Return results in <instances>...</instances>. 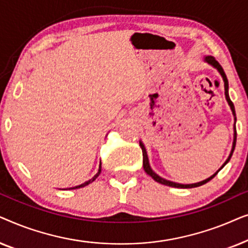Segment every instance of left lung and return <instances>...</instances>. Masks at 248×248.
Wrapping results in <instances>:
<instances>
[{
	"mask_svg": "<svg viewBox=\"0 0 248 248\" xmlns=\"http://www.w3.org/2000/svg\"><path fill=\"white\" fill-rule=\"evenodd\" d=\"M204 61H205L206 63H209L210 65H212L213 67H216V69L219 71V73L221 74V77H222V79H223V82H225V96H226V99H227V101H228L230 108H232V111L233 117H235V125H233V142H232V151H230L229 157H228V159H227V160L225 161V164H223V165L221 166V168H220L219 170L217 171V172H215V174H213V175L211 176V177L206 178V179H204V181H202V182L194 183V184H178V183L167 181V179L160 177V176L157 175L154 170H152L151 167H150V165H149V159H148L147 150H145L143 143H142V142L140 141V147H141V149H142V155H143V168H144V170H145V172H147V174H148L149 176H151V177L154 178L155 182L160 183V184H164V185H167V186H171V187H177V188H193V187H198V186H201V185H203V184H205V183H208L209 181H211V179H212L213 177H215V176H216L217 174H218V172H219L220 170H221V169H222L223 167H225V166H226L227 164H228V161L230 160V158H232V152H233V150H235L236 138H237V133H236V113H235V106H233L232 101L230 100V98H229V93H228V88H229V87H228V79H227L226 73H225V71H223L222 66L220 65V64H219L218 62H217L215 57H213V56H205V57H204Z\"/></svg>",
	"mask_w": 248,
	"mask_h": 248,
	"instance_id": "8db88e82",
	"label": "left lung"
}]
</instances>
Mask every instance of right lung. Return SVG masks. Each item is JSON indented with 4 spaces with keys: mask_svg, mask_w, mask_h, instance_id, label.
<instances>
[{
    "mask_svg": "<svg viewBox=\"0 0 248 248\" xmlns=\"http://www.w3.org/2000/svg\"><path fill=\"white\" fill-rule=\"evenodd\" d=\"M100 171H101V162H100V165H99V169H98V172H97V174H96V175H94V176H93V178H91V179H89V181H88V182H86V183H83V184H81V185H79V186H74V187H71V188H69V189H76V188L84 187V186L89 185V184H90V183H93V182L94 181V179H96V178L98 177V176H99V175H100Z\"/></svg>",
    "mask_w": 248,
    "mask_h": 248,
    "instance_id": "obj_1",
    "label": "right lung"
}]
</instances>
